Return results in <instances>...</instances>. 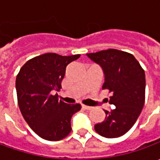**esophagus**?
Returning <instances> with one entry per match:
<instances>
[{
    "instance_id": "obj_1",
    "label": "esophagus",
    "mask_w": 160,
    "mask_h": 160,
    "mask_svg": "<svg viewBox=\"0 0 160 160\" xmlns=\"http://www.w3.org/2000/svg\"><path fill=\"white\" fill-rule=\"evenodd\" d=\"M82 108L83 109H86V110H91L92 107H90V106H86V105H82Z\"/></svg>"
}]
</instances>
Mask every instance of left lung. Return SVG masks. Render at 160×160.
I'll return each mask as SVG.
<instances>
[{"instance_id":"obj_1","label":"left lung","mask_w":160,"mask_h":160,"mask_svg":"<svg viewBox=\"0 0 160 160\" xmlns=\"http://www.w3.org/2000/svg\"><path fill=\"white\" fill-rule=\"evenodd\" d=\"M87 57L100 65L104 74L102 89L112 92L109 104L115 105L106 118L94 126L95 131L106 138L124 135L142 112L145 100V73L137 59L130 53L108 49Z\"/></svg>"}]
</instances>
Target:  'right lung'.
Listing matches in <instances>:
<instances>
[{"label":"right lung","instance_id":"1","mask_svg":"<svg viewBox=\"0 0 160 160\" xmlns=\"http://www.w3.org/2000/svg\"><path fill=\"white\" fill-rule=\"evenodd\" d=\"M79 54L61 56L45 53L29 59L16 78L18 107L30 128L41 138L59 141L69 134L71 118L81 109L80 104L58 100L67 66Z\"/></svg>","mask_w":160,"mask_h":160}]
</instances>
